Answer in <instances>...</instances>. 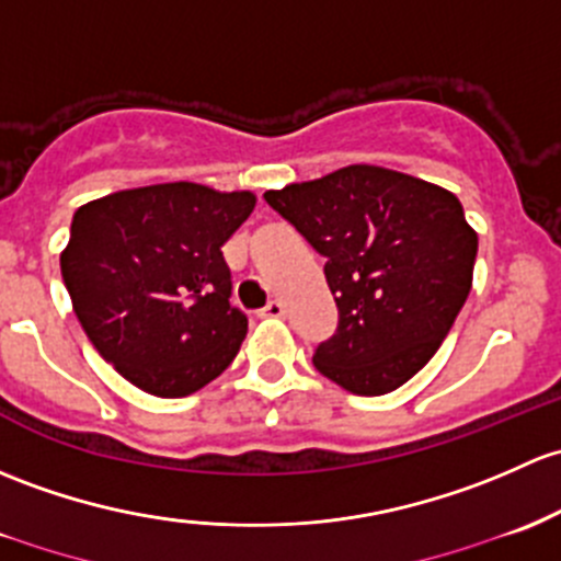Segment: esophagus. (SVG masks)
Wrapping results in <instances>:
<instances>
[{
    "label": "esophagus",
    "instance_id": "obj_1",
    "mask_svg": "<svg viewBox=\"0 0 561 561\" xmlns=\"http://www.w3.org/2000/svg\"><path fill=\"white\" fill-rule=\"evenodd\" d=\"M285 314V306L279 304V300H268V306L261 309V317H282Z\"/></svg>",
    "mask_w": 561,
    "mask_h": 561
}]
</instances>
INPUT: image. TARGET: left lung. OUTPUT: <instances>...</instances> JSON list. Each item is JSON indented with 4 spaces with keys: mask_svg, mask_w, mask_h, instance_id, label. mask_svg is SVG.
Segmentation results:
<instances>
[{
    "mask_svg": "<svg viewBox=\"0 0 561 561\" xmlns=\"http://www.w3.org/2000/svg\"><path fill=\"white\" fill-rule=\"evenodd\" d=\"M263 198L325 257L339 328L314 350V368L365 398L420 374L473 285L479 236L459 198L368 163Z\"/></svg>",
    "mask_w": 561,
    "mask_h": 561,
    "instance_id": "left-lung-1",
    "label": "left lung"
}]
</instances>
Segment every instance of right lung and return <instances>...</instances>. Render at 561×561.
<instances>
[{"label":"right lung","instance_id":"obj_1","mask_svg":"<svg viewBox=\"0 0 561 561\" xmlns=\"http://www.w3.org/2000/svg\"><path fill=\"white\" fill-rule=\"evenodd\" d=\"M252 209L250 191L167 182L75 211L64 285L91 344L123 379L185 398L233 363L247 317L231 306L222 244Z\"/></svg>","mask_w":561,"mask_h":561}]
</instances>
